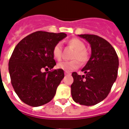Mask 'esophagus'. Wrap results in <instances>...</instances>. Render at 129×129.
Returning <instances> with one entry per match:
<instances>
[{
  "instance_id": "obj_1",
  "label": "esophagus",
  "mask_w": 129,
  "mask_h": 129,
  "mask_svg": "<svg viewBox=\"0 0 129 129\" xmlns=\"http://www.w3.org/2000/svg\"><path fill=\"white\" fill-rule=\"evenodd\" d=\"M64 74H65V75H71V73H70V72L65 71V72H64Z\"/></svg>"
}]
</instances>
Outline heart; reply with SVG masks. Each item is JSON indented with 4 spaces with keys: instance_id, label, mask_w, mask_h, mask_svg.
<instances>
[{
    "instance_id": "heart-1",
    "label": "heart",
    "mask_w": 129,
    "mask_h": 129,
    "mask_svg": "<svg viewBox=\"0 0 129 129\" xmlns=\"http://www.w3.org/2000/svg\"><path fill=\"white\" fill-rule=\"evenodd\" d=\"M68 45L74 49V51L72 58L77 59L81 64L86 63L89 59V53L85 49L84 43L78 38H72L68 41ZM53 58L57 60H60L62 58V46L60 43H58L54 46L52 51ZM77 60L71 61H64L58 64V69H61L64 71H69L75 70L79 67V62Z\"/></svg>"
}]
</instances>
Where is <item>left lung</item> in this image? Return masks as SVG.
I'll use <instances>...</instances> for the list:
<instances>
[{"instance_id":"8db88e82","label":"left lung","mask_w":129,"mask_h":129,"mask_svg":"<svg viewBox=\"0 0 129 129\" xmlns=\"http://www.w3.org/2000/svg\"><path fill=\"white\" fill-rule=\"evenodd\" d=\"M90 44L91 55L82 69L85 75L72 73L71 95L76 103L93 106L109 93L117 76L119 60L114 48L108 41L96 35L81 34Z\"/></svg>"}]
</instances>
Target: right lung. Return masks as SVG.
Masks as SVG:
<instances>
[{
	"label": "right lung",
	"instance_id": "obj_1",
	"mask_svg": "<svg viewBox=\"0 0 129 129\" xmlns=\"http://www.w3.org/2000/svg\"><path fill=\"white\" fill-rule=\"evenodd\" d=\"M67 37L64 33L38 31L20 40L9 61L11 82L16 93L25 104L40 107L50 102L64 77L61 69L43 72L56 64L52 51Z\"/></svg>",
	"mask_w": 129,
	"mask_h": 129
}]
</instances>
